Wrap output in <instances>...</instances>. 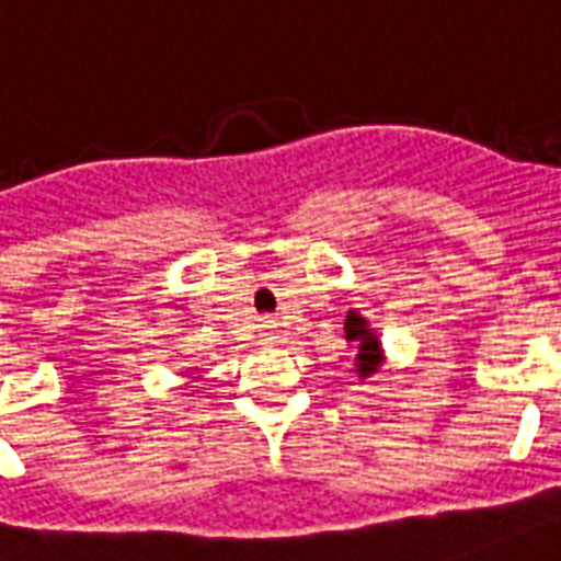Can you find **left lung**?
I'll return each instance as SVG.
<instances>
[{"label":"left lung","mask_w":561,"mask_h":561,"mask_svg":"<svg viewBox=\"0 0 561 561\" xmlns=\"http://www.w3.org/2000/svg\"><path fill=\"white\" fill-rule=\"evenodd\" d=\"M345 340L357 345V357H354V366H357L359 380L363 377H371L383 363V348H380V340L368 328L366 317H359L357 311H348L345 317Z\"/></svg>","instance_id":"1"}]
</instances>
